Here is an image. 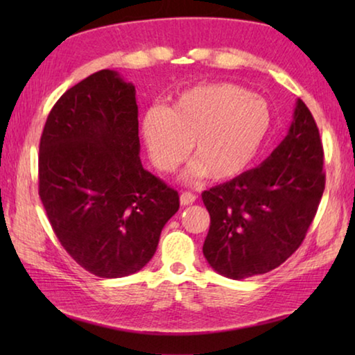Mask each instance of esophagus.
Masks as SVG:
<instances>
[{"instance_id": "34e87169", "label": "esophagus", "mask_w": 355, "mask_h": 355, "mask_svg": "<svg viewBox=\"0 0 355 355\" xmlns=\"http://www.w3.org/2000/svg\"><path fill=\"white\" fill-rule=\"evenodd\" d=\"M196 202V196L192 194L189 191H184L180 194V203H182V207H188L192 205V203Z\"/></svg>"}]
</instances>
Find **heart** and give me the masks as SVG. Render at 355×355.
I'll return each mask as SVG.
<instances>
[{
    "mask_svg": "<svg viewBox=\"0 0 355 355\" xmlns=\"http://www.w3.org/2000/svg\"><path fill=\"white\" fill-rule=\"evenodd\" d=\"M272 123L263 98L232 83L186 89L169 110L152 107L142 119V137L152 164L172 172L191 153L186 182L209 175L227 182L241 175L260 153Z\"/></svg>",
    "mask_w": 355,
    "mask_h": 355,
    "instance_id": "obj_1",
    "label": "heart"
}]
</instances>
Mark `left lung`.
<instances>
[{"instance_id":"left-lung-1","label":"left lung","mask_w":355,"mask_h":355,"mask_svg":"<svg viewBox=\"0 0 355 355\" xmlns=\"http://www.w3.org/2000/svg\"><path fill=\"white\" fill-rule=\"evenodd\" d=\"M316 122L297 100L285 139L266 161L202 192L209 213L203 255L228 279L280 266L302 244L326 186Z\"/></svg>"}]
</instances>
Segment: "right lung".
I'll list each match as a JSON object with an SVG mask.
<instances>
[{"label": "right lung", "instance_id": "add662e5", "mask_svg": "<svg viewBox=\"0 0 355 355\" xmlns=\"http://www.w3.org/2000/svg\"><path fill=\"white\" fill-rule=\"evenodd\" d=\"M136 89L100 70L48 114L39 147V196L67 254L101 279L146 266L178 192L142 167Z\"/></svg>", "mask_w": 355, "mask_h": 355}]
</instances>
